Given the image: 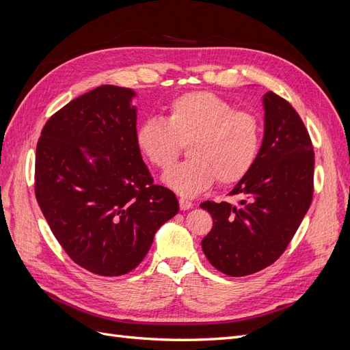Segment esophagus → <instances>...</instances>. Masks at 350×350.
Wrapping results in <instances>:
<instances>
[{"label": "esophagus", "instance_id": "34e87169", "mask_svg": "<svg viewBox=\"0 0 350 350\" xmlns=\"http://www.w3.org/2000/svg\"><path fill=\"white\" fill-rule=\"evenodd\" d=\"M178 205H180V209L182 211H187V209H190L191 206H193V204H191L190 200H187V199H178Z\"/></svg>", "mask_w": 350, "mask_h": 350}]
</instances>
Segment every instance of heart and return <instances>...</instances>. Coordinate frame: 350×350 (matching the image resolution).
I'll list each match as a JSON object with an SVG mask.
<instances>
[{"label":"heart","instance_id":"heart-1","mask_svg":"<svg viewBox=\"0 0 350 350\" xmlns=\"http://www.w3.org/2000/svg\"><path fill=\"white\" fill-rule=\"evenodd\" d=\"M135 144L151 165L167 170L189 144L190 161L176 165L163 176L167 187L185 198L209 189L215 180L239 183L254 167L262 144L258 119L235 110L227 98L209 92L178 96L167 106L165 118L139 123Z\"/></svg>","mask_w":350,"mask_h":350}]
</instances>
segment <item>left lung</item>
Wrapping results in <instances>:
<instances>
[{
	"instance_id": "1",
	"label": "left lung",
	"mask_w": 350,
	"mask_h": 350,
	"mask_svg": "<svg viewBox=\"0 0 350 350\" xmlns=\"http://www.w3.org/2000/svg\"><path fill=\"white\" fill-rule=\"evenodd\" d=\"M265 132L252 172L230 195L239 205L204 202L213 219L202 250L228 276L258 272L278 260L311 205L314 150L308 131L285 98L263 96Z\"/></svg>"
}]
</instances>
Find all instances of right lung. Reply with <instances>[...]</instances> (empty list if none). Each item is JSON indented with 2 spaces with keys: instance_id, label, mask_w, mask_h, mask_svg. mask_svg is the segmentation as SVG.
I'll list each match as a JSON object with an SVG mask.
<instances>
[{
  "instance_id": "1",
  "label": "right lung",
  "mask_w": 350,
  "mask_h": 350,
  "mask_svg": "<svg viewBox=\"0 0 350 350\" xmlns=\"http://www.w3.org/2000/svg\"><path fill=\"white\" fill-rule=\"evenodd\" d=\"M135 96L100 85L77 97L46 122L36 148L43 217L66 254L100 276L137 267L178 212L176 195L154 185L135 144Z\"/></svg>"
}]
</instances>
